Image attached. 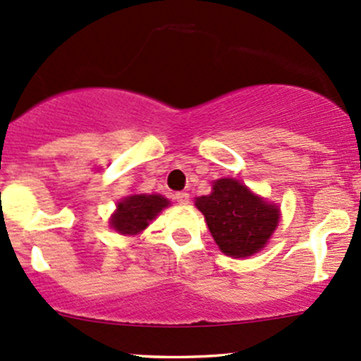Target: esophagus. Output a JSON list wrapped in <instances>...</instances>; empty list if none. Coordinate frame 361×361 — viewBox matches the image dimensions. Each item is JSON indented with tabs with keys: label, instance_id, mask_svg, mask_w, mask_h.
<instances>
[{
	"label": "esophagus",
	"instance_id": "obj_1",
	"mask_svg": "<svg viewBox=\"0 0 361 361\" xmlns=\"http://www.w3.org/2000/svg\"><path fill=\"white\" fill-rule=\"evenodd\" d=\"M174 199H176L178 204H188L190 195L187 192H178V193H174Z\"/></svg>",
	"mask_w": 361,
	"mask_h": 361
}]
</instances>
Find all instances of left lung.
<instances>
[{"label":"left lung","mask_w":361,"mask_h":361,"mask_svg":"<svg viewBox=\"0 0 361 361\" xmlns=\"http://www.w3.org/2000/svg\"><path fill=\"white\" fill-rule=\"evenodd\" d=\"M212 188L211 195L199 197L195 205L221 250L231 257H248L264 248L279 221L276 205L231 178L217 180Z\"/></svg>","instance_id":"1"}]
</instances>
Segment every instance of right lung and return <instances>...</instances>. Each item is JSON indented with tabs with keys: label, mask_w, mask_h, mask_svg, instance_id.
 Here are the masks:
<instances>
[{
	"label": "right lung",
	"mask_w": 361,
	"mask_h": 361,
	"mask_svg": "<svg viewBox=\"0 0 361 361\" xmlns=\"http://www.w3.org/2000/svg\"><path fill=\"white\" fill-rule=\"evenodd\" d=\"M169 200L161 195H132L118 204L111 217V228L121 235H137L149 226V221L168 207Z\"/></svg>",
	"instance_id": "add662e5"
}]
</instances>
